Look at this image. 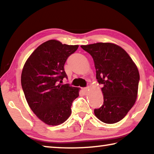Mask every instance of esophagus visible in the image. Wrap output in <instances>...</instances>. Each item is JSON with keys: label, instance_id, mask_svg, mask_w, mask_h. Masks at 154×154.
I'll return each mask as SVG.
<instances>
[{"label": "esophagus", "instance_id": "esophagus-1", "mask_svg": "<svg viewBox=\"0 0 154 154\" xmlns=\"http://www.w3.org/2000/svg\"><path fill=\"white\" fill-rule=\"evenodd\" d=\"M82 90H83V92H84L85 94H87V93H88V90H89V87H87V88H83Z\"/></svg>", "mask_w": 154, "mask_h": 154}]
</instances>
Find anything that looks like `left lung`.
<instances>
[{"mask_svg":"<svg viewBox=\"0 0 154 154\" xmlns=\"http://www.w3.org/2000/svg\"><path fill=\"white\" fill-rule=\"evenodd\" d=\"M92 56L96 79L103 94V105L94 109L96 118L106 124L122 120L134 105L140 80L136 64L121 47L110 43L81 46Z\"/></svg>","mask_w":154,"mask_h":154,"instance_id":"left-lung-1","label":"left lung"}]
</instances>
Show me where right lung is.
<instances>
[{"instance_id":"add662e5","label":"right lung","mask_w":154,"mask_h":154,"mask_svg":"<svg viewBox=\"0 0 154 154\" xmlns=\"http://www.w3.org/2000/svg\"><path fill=\"white\" fill-rule=\"evenodd\" d=\"M78 45L49 40L36 48L26 62L21 83L28 105L46 124H61L71 114L72 101L79 88L61 84L67 75L64 65Z\"/></svg>"}]
</instances>
